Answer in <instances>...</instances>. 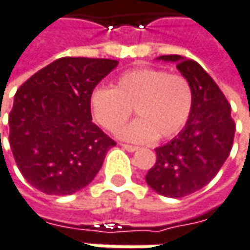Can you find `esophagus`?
Listing matches in <instances>:
<instances>
[{"label": "esophagus", "instance_id": "obj_1", "mask_svg": "<svg viewBox=\"0 0 250 250\" xmlns=\"http://www.w3.org/2000/svg\"><path fill=\"white\" fill-rule=\"evenodd\" d=\"M121 145H122L124 149H126V151H129V152H134V151L138 149V146H135V145H129V144H121Z\"/></svg>", "mask_w": 250, "mask_h": 250}]
</instances>
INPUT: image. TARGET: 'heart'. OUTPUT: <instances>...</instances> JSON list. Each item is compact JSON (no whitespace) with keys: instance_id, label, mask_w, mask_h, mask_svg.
Instances as JSON below:
<instances>
[{"instance_id":"1","label":"heart","mask_w":250,"mask_h":250,"mask_svg":"<svg viewBox=\"0 0 250 250\" xmlns=\"http://www.w3.org/2000/svg\"><path fill=\"white\" fill-rule=\"evenodd\" d=\"M135 109L137 121L119 135L132 142L170 140L187 125L193 110V89L181 75L164 69L141 67L122 73L113 89L96 87L90 95L93 119L116 132Z\"/></svg>"}]
</instances>
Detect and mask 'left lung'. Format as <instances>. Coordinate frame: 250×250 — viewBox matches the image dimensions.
Returning <instances> with one entry per match:
<instances>
[{"label":"left lung","mask_w":250,"mask_h":250,"mask_svg":"<svg viewBox=\"0 0 250 250\" xmlns=\"http://www.w3.org/2000/svg\"><path fill=\"white\" fill-rule=\"evenodd\" d=\"M160 59L175 62L190 82L193 110L178 137L155 148L157 161L145 181L158 194L178 199L196 193L214 178L230 154L236 125L226 96L197 62L178 54Z\"/></svg>","instance_id":"left-lung-1"}]
</instances>
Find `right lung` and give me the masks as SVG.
<instances>
[{"label": "right lung", "instance_id": "obj_1", "mask_svg": "<svg viewBox=\"0 0 250 250\" xmlns=\"http://www.w3.org/2000/svg\"><path fill=\"white\" fill-rule=\"evenodd\" d=\"M118 62L62 57L25 80L8 116L18 170L37 190L67 196L86 187L116 145L92 122L90 95Z\"/></svg>", "mask_w": 250, "mask_h": 250}]
</instances>
